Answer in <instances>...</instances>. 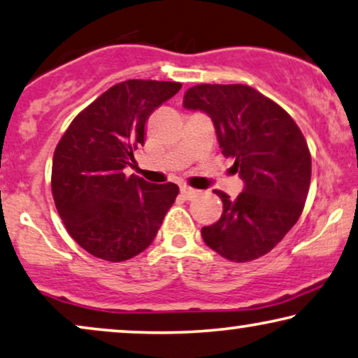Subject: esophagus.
<instances>
[{"mask_svg": "<svg viewBox=\"0 0 358 358\" xmlns=\"http://www.w3.org/2000/svg\"><path fill=\"white\" fill-rule=\"evenodd\" d=\"M180 191H181V196H183L185 199H191V198H194L196 194H198V189L189 188V186H186V185L181 186Z\"/></svg>", "mask_w": 358, "mask_h": 358, "instance_id": "obj_1", "label": "esophagus"}]
</instances>
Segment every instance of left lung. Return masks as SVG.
Masks as SVG:
<instances>
[{
  "label": "left lung",
  "mask_w": 358,
  "mask_h": 358,
  "mask_svg": "<svg viewBox=\"0 0 358 358\" xmlns=\"http://www.w3.org/2000/svg\"><path fill=\"white\" fill-rule=\"evenodd\" d=\"M183 107L213 120L225 157L245 188L222 199L217 222L201 229L204 243L225 259L246 263L269 253L299 220L311 178V155L289 113L243 84H199L185 92Z\"/></svg>",
  "instance_id": "1"
}]
</instances>
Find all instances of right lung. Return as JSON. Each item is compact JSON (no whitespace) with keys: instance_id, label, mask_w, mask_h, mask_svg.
<instances>
[{"instance_id":"add662e5","label":"right lung","mask_w":358,"mask_h":358,"mask_svg":"<svg viewBox=\"0 0 358 358\" xmlns=\"http://www.w3.org/2000/svg\"><path fill=\"white\" fill-rule=\"evenodd\" d=\"M180 83L129 79L94 100L73 120L55 149L52 193L68 234L95 258L120 263L157 235L178 194L123 169L144 144V124Z\"/></svg>"}]
</instances>
